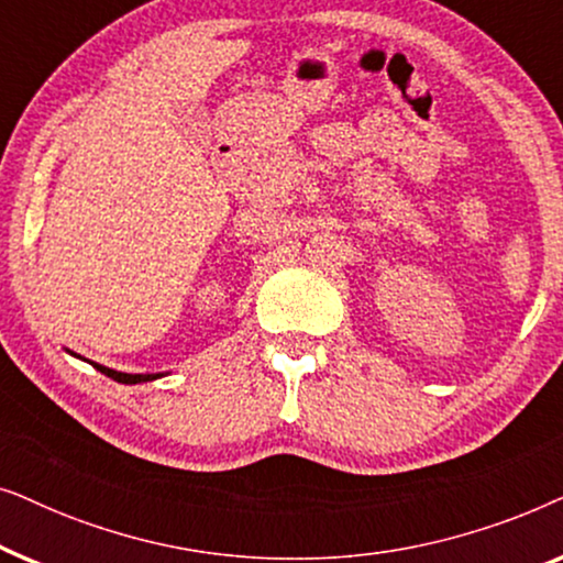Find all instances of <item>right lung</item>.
I'll list each match as a JSON object with an SVG mask.
<instances>
[{"label": "right lung", "mask_w": 563, "mask_h": 563, "mask_svg": "<svg viewBox=\"0 0 563 563\" xmlns=\"http://www.w3.org/2000/svg\"><path fill=\"white\" fill-rule=\"evenodd\" d=\"M91 366L120 384H141V382H153V379H158V376H164V374H125V372H114V368H107L102 364H91Z\"/></svg>", "instance_id": "add662e5"}]
</instances>
